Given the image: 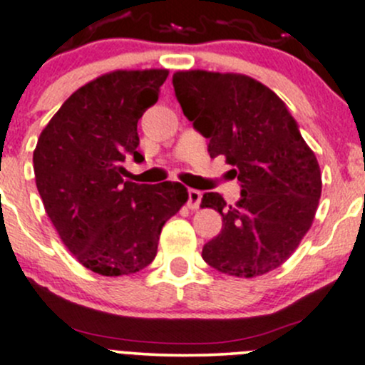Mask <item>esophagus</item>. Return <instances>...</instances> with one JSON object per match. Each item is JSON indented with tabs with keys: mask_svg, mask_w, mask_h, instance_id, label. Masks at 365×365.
<instances>
[{
	"mask_svg": "<svg viewBox=\"0 0 365 365\" xmlns=\"http://www.w3.org/2000/svg\"><path fill=\"white\" fill-rule=\"evenodd\" d=\"M202 202V193L198 190H187V205L190 209H198Z\"/></svg>",
	"mask_w": 365,
	"mask_h": 365,
	"instance_id": "esophagus-1",
	"label": "esophagus"
}]
</instances>
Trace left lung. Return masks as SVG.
Segmentation results:
<instances>
[{"label": "left lung", "mask_w": 365, "mask_h": 365, "mask_svg": "<svg viewBox=\"0 0 365 365\" xmlns=\"http://www.w3.org/2000/svg\"><path fill=\"white\" fill-rule=\"evenodd\" d=\"M175 96L210 158L225 156L240 184L237 204L205 193L202 207L223 217L221 232L202 250L216 270L255 277L290 258L309 230L322 195L317 156L284 101L247 75L178 71Z\"/></svg>", "instance_id": "obj_1"}]
</instances>
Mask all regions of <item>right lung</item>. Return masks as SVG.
I'll list each match as a JSON object with an SVG mask.
<instances>
[{"instance_id": "add662e5", "label": "right lung", "mask_w": 365, "mask_h": 365, "mask_svg": "<svg viewBox=\"0 0 365 365\" xmlns=\"http://www.w3.org/2000/svg\"><path fill=\"white\" fill-rule=\"evenodd\" d=\"M168 70H118L61 105L33 153L38 193L65 246L86 269L128 276L155 260L163 225L184 202L182 184L123 179L140 161L137 123L158 101Z\"/></svg>"}]
</instances>
